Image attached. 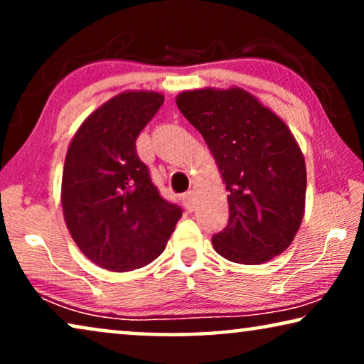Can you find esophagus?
Here are the masks:
<instances>
[{"instance_id": "esophagus-1", "label": "esophagus", "mask_w": 364, "mask_h": 364, "mask_svg": "<svg viewBox=\"0 0 364 364\" xmlns=\"http://www.w3.org/2000/svg\"><path fill=\"white\" fill-rule=\"evenodd\" d=\"M183 205H186L188 212H192L193 208H196V193H193L192 191L183 193Z\"/></svg>"}]
</instances>
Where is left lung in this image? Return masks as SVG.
<instances>
[{"label":"left lung","mask_w":364,"mask_h":364,"mask_svg":"<svg viewBox=\"0 0 364 364\" xmlns=\"http://www.w3.org/2000/svg\"><path fill=\"white\" fill-rule=\"evenodd\" d=\"M228 191V223L212 237L227 260L258 265L290 247L305 213V157L290 127L242 87L178 94Z\"/></svg>","instance_id":"left-lung-1"}]
</instances>
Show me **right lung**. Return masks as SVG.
I'll use <instances>...</instances> for the list:
<instances>
[{
	"mask_svg": "<svg viewBox=\"0 0 364 364\" xmlns=\"http://www.w3.org/2000/svg\"><path fill=\"white\" fill-rule=\"evenodd\" d=\"M154 91H124L81 124L68 147L61 203L73 240L97 267L131 272L166 248L181 207L164 200L136 139L162 106Z\"/></svg>",
	"mask_w": 364,
	"mask_h": 364,
	"instance_id": "right-lung-1",
	"label": "right lung"
}]
</instances>
